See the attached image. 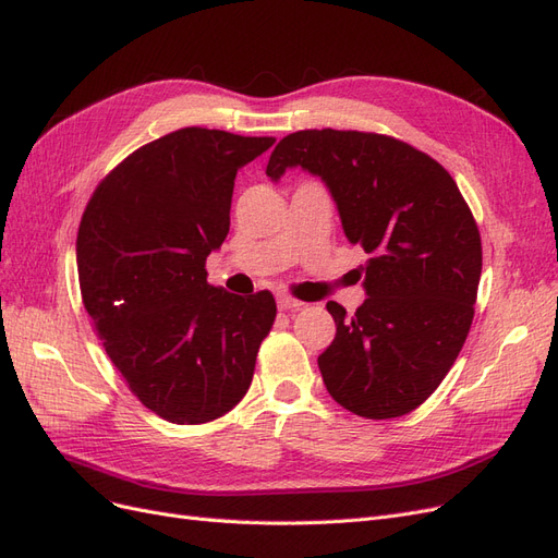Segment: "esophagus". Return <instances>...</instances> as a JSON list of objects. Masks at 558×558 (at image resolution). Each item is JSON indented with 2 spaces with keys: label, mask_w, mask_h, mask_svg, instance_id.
Wrapping results in <instances>:
<instances>
[{
  "label": "esophagus",
  "mask_w": 558,
  "mask_h": 558,
  "mask_svg": "<svg viewBox=\"0 0 558 558\" xmlns=\"http://www.w3.org/2000/svg\"><path fill=\"white\" fill-rule=\"evenodd\" d=\"M277 305L281 312H289V310H300L302 302L291 298V295H277Z\"/></svg>",
  "instance_id": "1"
}]
</instances>
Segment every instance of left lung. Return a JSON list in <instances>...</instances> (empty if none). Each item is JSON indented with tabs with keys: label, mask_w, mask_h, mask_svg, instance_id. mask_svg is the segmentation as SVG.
Returning a JSON list of instances; mask_svg holds the SVG:
<instances>
[{
	"label": "left lung",
	"mask_w": 558,
	"mask_h": 558,
	"mask_svg": "<svg viewBox=\"0 0 558 558\" xmlns=\"http://www.w3.org/2000/svg\"><path fill=\"white\" fill-rule=\"evenodd\" d=\"M320 177L361 267L367 293L353 316L328 302L335 340L318 369L335 402L365 418L416 410L453 365L475 316L482 240L445 167L375 132L300 130L283 137L267 177Z\"/></svg>",
	"instance_id": "left-lung-1"
}]
</instances>
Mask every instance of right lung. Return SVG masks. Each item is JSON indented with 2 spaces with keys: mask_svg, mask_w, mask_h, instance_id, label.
<instances>
[{
  "mask_svg": "<svg viewBox=\"0 0 558 558\" xmlns=\"http://www.w3.org/2000/svg\"><path fill=\"white\" fill-rule=\"evenodd\" d=\"M272 144L207 128L170 132L107 174L83 211V307L130 391L172 424L230 412L275 324L272 293H228L205 269L228 238L234 177Z\"/></svg>",
  "mask_w": 558,
  "mask_h": 558,
  "instance_id": "1",
  "label": "right lung"
}]
</instances>
